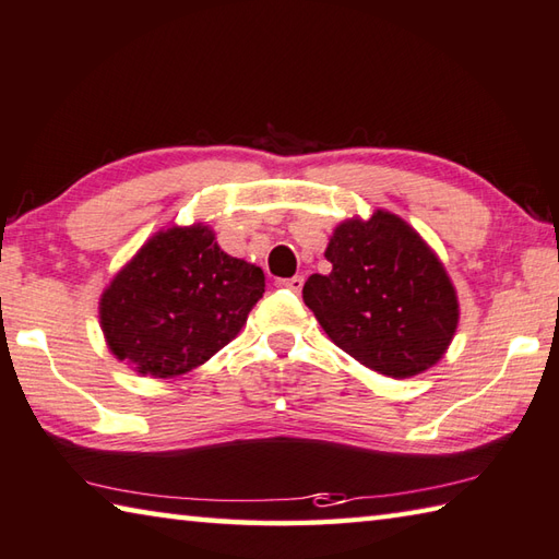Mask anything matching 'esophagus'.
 Wrapping results in <instances>:
<instances>
[{
	"label": "esophagus",
	"mask_w": 559,
	"mask_h": 559,
	"mask_svg": "<svg viewBox=\"0 0 559 559\" xmlns=\"http://www.w3.org/2000/svg\"><path fill=\"white\" fill-rule=\"evenodd\" d=\"M302 283H306V278H302V276H293V278L278 281V286L290 290V293H300V290H302Z\"/></svg>",
	"instance_id": "1"
}]
</instances>
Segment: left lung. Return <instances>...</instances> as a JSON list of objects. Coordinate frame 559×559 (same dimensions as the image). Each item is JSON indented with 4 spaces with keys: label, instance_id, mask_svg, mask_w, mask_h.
<instances>
[{
    "label": "left lung",
    "instance_id": "left-lung-1",
    "mask_svg": "<svg viewBox=\"0 0 559 559\" xmlns=\"http://www.w3.org/2000/svg\"><path fill=\"white\" fill-rule=\"evenodd\" d=\"M324 259L332 271L312 273L302 300L340 349L393 379L442 359L460 302L442 261L408 222L383 210L342 222Z\"/></svg>",
    "mask_w": 559,
    "mask_h": 559
}]
</instances>
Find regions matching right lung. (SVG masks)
<instances>
[{
	"label": "right lung",
	"mask_w": 559,
	"mask_h": 559,
	"mask_svg": "<svg viewBox=\"0 0 559 559\" xmlns=\"http://www.w3.org/2000/svg\"><path fill=\"white\" fill-rule=\"evenodd\" d=\"M263 286V271L222 251L207 225L170 227L111 278L99 324L119 361L174 379L237 337Z\"/></svg>",
	"instance_id": "obj_1"
}]
</instances>
